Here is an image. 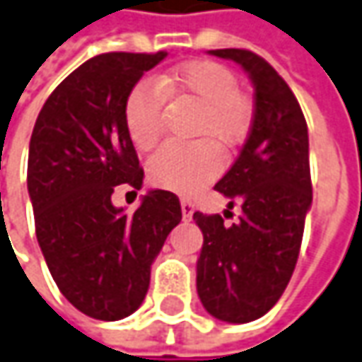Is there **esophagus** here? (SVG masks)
I'll return each instance as SVG.
<instances>
[{
	"label": "esophagus",
	"mask_w": 362,
	"mask_h": 362,
	"mask_svg": "<svg viewBox=\"0 0 362 362\" xmlns=\"http://www.w3.org/2000/svg\"><path fill=\"white\" fill-rule=\"evenodd\" d=\"M180 204H182V218H184V220H190L192 214H194V202L188 200V198H182Z\"/></svg>",
	"instance_id": "esophagus-1"
}]
</instances>
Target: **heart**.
<instances>
[{
    "label": "heart",
    "instance_id": "1",
    "mask_svg": "<svg viewBox=\"0 0 362 362\" xmlns=\"http://www.w3.org/2000/svg\"><path fill=\"white\" fill-rule=\"evenodd\" d=\"M166 97H184L202 107L196 136L230 146L250 127L252 109L240 93V83L228 67L210 59L188 61L164 73L156 81L142 78L130 90L124 105V122L132 144L150 150L158 144L164 130ZM220 160L208 140L194 144H166L148 162L152 184L166 190L192 194L212 180Z\"/></svg>",
    "mask_w": 362,
    "mask_h": 362
}]
</instances>
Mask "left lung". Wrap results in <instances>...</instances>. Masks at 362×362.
<instances>
[{
	"instance_id": "8db88e82",
	"label": "left lung",
	"mask_w": 362,
	"mask_h": 362,
	"mask_svg": "<svg viewBox=\"0 0 362 362\" xmlns=\"http://www.w3.org/2000/svg\"><path fill=\"white\" fill-rule=\"evenodd\" d=\"M210 53L247 71L255 107L240 156L216 184L230 208L240 204V220L223 226L220 214H194L204 233L196 287L210 315L250 323L279 301L299 257L313 200L309 136L293 90L264 57L247 49Z\"/></svg>"
}]
</instances>
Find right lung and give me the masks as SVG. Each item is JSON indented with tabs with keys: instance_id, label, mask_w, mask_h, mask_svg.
<instances>
[{
	"instance_id": "add662e5",
	"label": "right lung",
	"mask_w": 362,
	"mask_h": 362,
	"mask_svg": "<svg viewBox=\"0 0 362 362\" xmlns=\"http://www.w3.org/2000/svg\"><path fill=\"white\" fill-rule=\"evenodd\" d=\"M166 57L103 53L59 85L39 112L29 142L27 190L35 233L59 291L81 313L119 321L148 291L150 265L182 220L180 200L152 190L134 214L112 206L119 186H142L124 105L139 78Z\"/></svg>"
}]
</instances>
